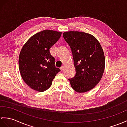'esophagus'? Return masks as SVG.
<instances>
[{
  "instance_id": "1",
  "label": "esophagus",
  "mask_w": 127,
  "mask_h": 127,
  "mask_svg": "<svg viewBox=\"0 0 127 127\" xmlns=\"http://www.w3.org/2000/svg\"><path fill=\"white\" fill-rule=\"evenodd\" d=\"M64 65H62V66L60 67V69H61V70L62 71L64 70Z\"/></svg>"
}]
</instances>
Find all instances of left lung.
Listing matches in <instances>:
<instances>
[{
	"instance_id": "obj_1",
	"label": "left lung",
	"mask_w": 127,
	"mask_h": 127,
	"mask_svg": "<svg viewBox=\"0 0 127 127\" xmlns=\"http://www.w3.org/2000/svg\"><path fill=\"white\" fill-rule=\"evenodd\" d=\"M71 50L75 76L69 81L78 93L89 91L99 83L105 68V57L96 38L83 32L68 31L63 34Z\"/></svg>"
}]
</instances>
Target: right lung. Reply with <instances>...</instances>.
<instances>
[{
	"label": "right lung",
	"mask_w": 127,
	"mask_h": 127,
	"mask_svg": "<svg viewBox=\"0 0 127 127\" xmlns=\"http://www.w3.org/2000/svg\"><path fill=\"white\" fill-rule=\"evenodd\" d=\"M62 32L43 30L34 34L24 45L19 56V68L23 81L39 92L51 87L61 71L55 64L50 49L61 36Z\"/></svg>",
	"instance_id": "obj_1"
}]
</instances>
